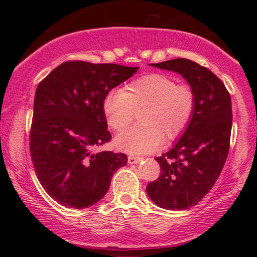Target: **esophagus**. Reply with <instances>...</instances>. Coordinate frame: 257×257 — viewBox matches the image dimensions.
I'll use <instances>...</instances> for the list:
<instances>
[{
  "label": "esophagus",
  "mask_w": 257,
  "mask_h": 257,
  "mask_svg": "<svg viewBox=\"0 0 257 257\" xmlns=\"http://www.w3.org/2000/svg\"><path fill=\"white\" fill-rule=\"evenodd\" d=\"M143 158L142 157H136V156H128V158H127V161H128V164H137V163H139L140 160H142Z\"/></svg>",
  "instance_id": "34e87169"
}]
</instances>
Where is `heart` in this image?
I'll return each instance as SVG.
<instances>
[{
	"label": "heart",
	"instance_id": "heart-1",
	"mask_svg": "<svg viewBox=\"0 0 257 257\" xmlns=\"http://www.w3.org/2000/svg\"><path fill=\"white\" fill-rule=\"evenodd\" d=\"M196 107L195 92L187 84H177L164 73L137 78L124 90H112L104 97L103 112L108 127L121 132L139 112V126L115 139L119 150L131 154L149 153L165 142L179 138L191 122Z\"/></svg>",
	"mask_w": 257,
	"mask_h": 257
}]
</instances>
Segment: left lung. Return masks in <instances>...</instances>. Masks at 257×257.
I'll return each mask as SVG.
<instances>
[{"instance_id": "obj_1", "label": "left lung", "mask_w": 257, "mask_h": 257, "mask_svg": "<svg viewBox=\"0 0 257 257\" xmlns=\"http://www.w3.org/2000/svg\"><path fill=\"white\" fill-rule=\"evenodd\" d=\"M180 73L195 92L196 107L181 139L157 157L161 173L146 186L151 200L165 209H188L220 177L230 146V94L219 77L186 58L151 64Z\"/></svg>"}]
</instances>
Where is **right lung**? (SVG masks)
<instances>
[{
  "label": "right lung",
  "mask_w": 257,
  "mask_h": 257,
  "mask_svg": "<svg viewBox=\"0 0 257 257\" xmlns=\"http://www.w3.org/2000/svg\"><path fill=\"white\" fill-rule=\"evenodd\" d=\"M138 68L113 63H62L38 84L30 127V156L45 192L58 203L86 208L106 194L124 153L101 151L111 140L104 97Z\"/></svg>",
  "instance_id": "right-lung-1"
}]
</instances>
